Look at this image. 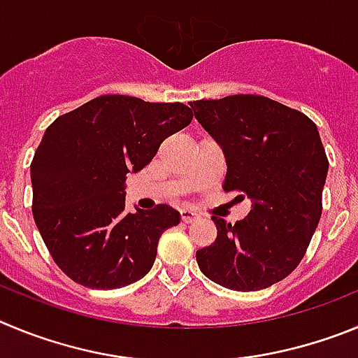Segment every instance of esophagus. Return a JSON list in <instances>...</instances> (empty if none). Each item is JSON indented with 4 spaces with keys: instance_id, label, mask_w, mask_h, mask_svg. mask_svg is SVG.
I'll list each match as a JSON object with an SVG mask.
<instances>
[{
    "instance_id": "esophagus-1",
    "label": "esophagus",
    "mask_w": 358,
    "mask_h": 358,
    "mask_svg": "<svg viewBox=\"0 0 358 358\" xmlns=\"http://www.w3.org/2000/svg\"><path fill=\"white\" fill-rule=\"evenodd\" d=\"M180 217H182L183 223H192V221H196V219H198L199 215L196 214V212L189 210V208H183V210L180 212Z\"/></svg>"
}]
</instances>
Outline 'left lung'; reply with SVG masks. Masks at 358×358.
Returning <instances> with one entry per match:
<instances>
[{
  "label": "left lung",
  "instance_id": "8db88e82",
  "mask_svg": "<svg viewBox=\"0 0 358 358\" xmlns=\"http://www.w3.org/2000/svg\"><path fill=\"white\" fill-rule=\"evenodd\" d=\"M221 144L223 189L251 199L243 221H212L217 237L196 251L201 273L231 291H260L294 271L321 212L328 159L310 117L266 96L234 94L191 103Z\"/></svg>",
  "mask_w": 358,
  "mask_h": 358
}]
</instances>
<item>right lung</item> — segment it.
<instances>
[{
	"label": "right lung",
	"mask_w": 358,
	"mask_h": 358,
	"mask_svg": "<svg viewBox=\"0 0 358 358\" xmlns=\"http://www.w3.org/2000/svg\"><path fill=\"white\" fill-rule=\"evenodd\" d=\"M191 121L183 103L107 94L46 128L30 166L31 212L55 264L73 282L107 291L150 271L160 235L180 214L167 205L127 214L124 182Z\"/></svg>",
	"instance_id": "add662e5"
}]
</instances>
